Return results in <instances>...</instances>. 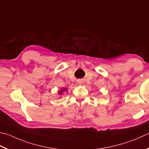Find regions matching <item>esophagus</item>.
I'll return each instance as SVG.
<instances>
[{"label": "esophagus", "mask_w": 149, "mask_h": 149, "mask_svg": "<svg viewBox=\"0 0 149 149\" xmlns=\"http://www.w3.org/2000/svg\"><path fill=\"white\" fill-rule=\"evenodd\" d=\"M78 83H79V84H82V82H81V81H79Z\"/></svg>", "instance_id": "obj_1"}]
</instances>
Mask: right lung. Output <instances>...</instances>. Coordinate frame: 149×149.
Wrapping results in <instances>:
<instances>
[{
	"instance_id": "add662e5",
	"label": "right lung",
	"mask_w": 149,
	"mask_h": 149,
	"mask_svg": "<svg viewBox=\"0 0 149 149\" xmlns=\"http://www.w3.org/2000/svg\"><path fill=\"white\" fill-rule=\"evenodd\" d=\"M67 92V88H64L63 89L59 90V91H58V94L62 95L64 94V92Z\"/></svg>"
}]
</instances>
